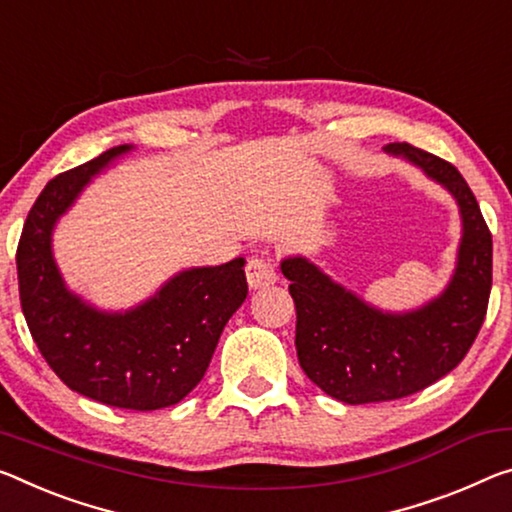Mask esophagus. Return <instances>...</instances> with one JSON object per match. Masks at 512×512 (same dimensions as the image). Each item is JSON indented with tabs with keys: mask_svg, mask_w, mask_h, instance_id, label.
<instances>
[{
	"mask_svg": "<svg viewBox=\"0 0 512 512\" xmlns=\"http://www.w3.org/2000/svg\"><path fill=\"white\" fill-rule=\"evenodd\" d=\"M246 280L253 289H262V287L273 285V282L278 280V271H275L273 259L266 255L250 257L246 264Z\"/></svg>",
	"mask_w": 512,
	"mask_h": 512,
	"instance_id": "1",
	"label": "esophagus"
}]
</instances>
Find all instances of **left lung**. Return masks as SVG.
Here are the masks:
<instances>
[{
	"instance_id": "obj_1",
	"label": "left lung",
	"mask_w": 512,
	"mask_h": 512,
	"mask_svg": "<svg viewBox=\"0 0 512 512\" xmlns=\"http://www.w3.org/2000/svg\"><path fill=\"white\" fill-rule=\"evenodd\" d=\"M385 152L408 159L451 193L462 237L449 285L410 312L378 310L303 255L282 259L296 303L300 367L348 405L403 399L456 369L483 326L492 289V234L462 175L410 143H389Z\"/></svg>"
}]
</instances>
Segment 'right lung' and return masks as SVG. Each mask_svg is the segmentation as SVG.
Wrapping results in <instances>:
<instances>
[{
    "instance_id": "1",
    "label": "right lung",
    "mask_w": 512,
    "mask_h": 512,
    "mask_svg": "<svg viewBox=\"0 0 512 512\" xmlns=\"http://www.w3.org/2000/svg\"><path fill=\"white\" fill-rule=\"evenodd\" d=\"M132 150L116 145L47 182L22 227L15 262L24 319L56 376L93 401L148 412L180 403L200 383L248 282L246 259L237 257L180 271L125 312L97 310L68 289L54 262V227L93 177Z\"/></svg>"
}]
</instances>
